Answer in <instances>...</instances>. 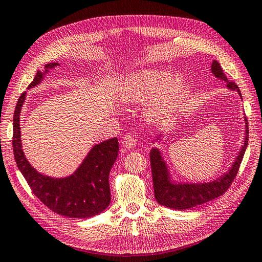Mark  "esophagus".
<instances>
[{
	"mask_svg": "<svg viewBox=\"0 0 262 262\" xmlns=\"http://www.w3.org/2000/svg\"><path fill=\"white\" fill-rule=\"evenodd\" d=\"M122 144L125 147H127V149H134V147L136 146V139L134 135L132 134H127L123 136L122 139Z\"/></svg>",
	"mask_w": 262,
	"mask_h": 262,
	"instance_id": "obj_1",
	"label": "esophagus"
}]
</instances>
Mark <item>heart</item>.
<instances>
[{
    "instance_id": "b5f03b06",
    "label": "heart",
    "mask_w": 262,
    "mask_h": 262,
    "mask_svg": "<svg viewBox=\"0 0 262 262\" xmlns=\"http://www.w3.org/2000/svg\"><path fill=\"white\" fill-rule=\"evenodd\" d=\"M187 85V79L181 71L166 74L164 71L142 69L123 80L118 89V97L122 103L142 102L145 104L147 116L154 119L164 118L177 104Z\"/></svg>"
}]
</instances>
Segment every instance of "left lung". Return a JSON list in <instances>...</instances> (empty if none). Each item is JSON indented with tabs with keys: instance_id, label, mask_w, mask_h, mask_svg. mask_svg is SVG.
<instances>
[{
	"instance_id": "left-lung-1",
	"label": "left lung",
	"mask_w": 262,
	"mask_h": 262,
	"mask_svg": "<svg viewBox=\"0 0 262 262\" xmlns=\"http://www.w3.org/2000/svg\"><path fill=\"white\" fill-rule=\"evenodd\" d=\"M211 73L216 79L227 82L226 88L230 90V92H236L242 99L239 88L237 87V84L228 81L220 64L216 60H213ZM244 122L245 127L243 144H242L241 150L235 157L234 163L231 164L227 172L221 174L216 179L207 181V182H185V181L175 180L172 172H170L167 161L165 159L163 151L159 147H152L150 151V163L152 170V181H154L155 198L157 203L168 208H174V210H188V208L202 205V204H205L212 201V199L222 196L236 178L247 147L249 127H247L246 117H244ZM164 139H166V135L164 132H161L152 141V143L160 144Z\"/></svg>"
}]
</instances>
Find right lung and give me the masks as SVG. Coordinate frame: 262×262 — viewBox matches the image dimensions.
<instances>
[{
  "instance_id": "obj_1",
  "label": "right lung",
  "mask_w": 262,
  "mask_h": 262,
  "mask_svg": "<svg viewBox=\"0 0 262 262\" xmlns=\"http://www.w3.org/2000/svg\"><path fill=\"white\" fill-rule=\"evenodd\" d=\"M59 63L46 64L43 71H37L28 89L39 85L49 71ZM27 93L21 94L13 116V155L16 164L35 196L60 215L87 219L106 210L111 202L108 174L118 158L117 137L95 144L84 157L82 163L72 174L54 178L36 170L27 160L23 150L20 132V112Z\"/></svg>"
}]
</instances>
